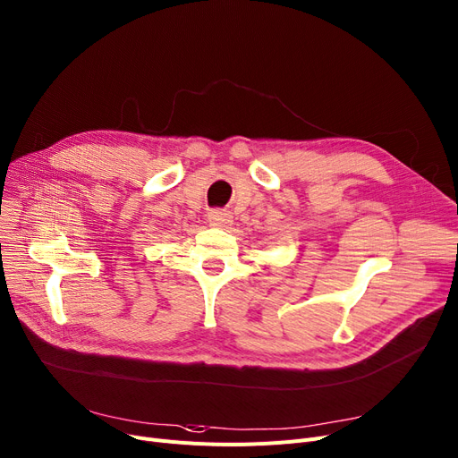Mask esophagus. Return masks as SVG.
Instances as JSON below:
<instances>
[{"mask_svg":"<svg viewBox=\"0 0 458 458\" xmlns=\"http://www.w3.org/2000/svg\"><path fill=\"white\" fill-rule=\"evenodd\" d=\"M208 223H209V226H213V228H228L230 223H232V218H230V215L225 213V211H211V213L208 215Z\"/></svg>","mask_w":458,"mask_h":458,"instance_id":"34e87169","label":"esophagus"}]
</instances>
